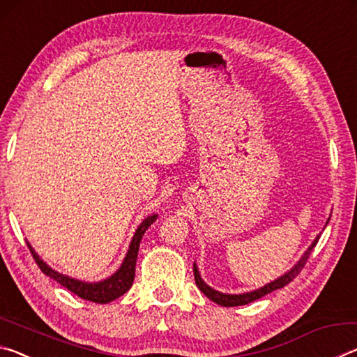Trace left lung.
<instances>
[{"label":"left lung","mask_w":357,"mask_h":357,"mask_svg":"<svg viewBox=\"0 0 357 357\" xmlns=\"http://www.w3.org/2000/svg\"><path fill=\"white\" fill-rule=\"evenodd\" d=\"M328 222H329V220H328ZM328 222H326V225H328ZM318 239H319V234L315 238V241H313L309 249L305 250L304 255L301 257L299 261L296 263V264L293 266V268L288 271V273L280 275L279 279H275L274 282L268 283V285H264V287H261V288L255 289V291H249V293H243V294H227V293L217 291V289H213L209 285H206V283L203 282L200 273H198L197 264L193 263V275H195V283H197V287L200 288V291H202L204 296H208V298H209L211 301H214L215 304L223 305V307L245 305V304H249V302H253V301H257V299H259V298H263L264 294L273 293L274 289H279V288H283L285 285H288V283L291 282V280L294 279V277L301 273L302 268H304V266H305L307 259H309L310 253H312V250H313V247H315L317 243H318Z\"/></svg>","instance_id":"8db88e82"}]
</instances>
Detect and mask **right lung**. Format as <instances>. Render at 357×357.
<instances>
[{
    "label": "right lung",
    "mask_w": 357,
    "mask_h": 357,
    "mask_svg": "<svg viewBox=\"0 0 357 357\" xmlns=\"http://www.w3.org/2000/svg\"><path fill=\"white\" fill-rule=\"evenodd\" d=\"M155 219H157V214L149 215L140 223V225H138L134 238H132V241H130L129 250H128V253H126V257L123 259V264L119 266V269L116 271V273L108 277V279H105V280L94 282V283L82 282V280L72 279V277H69V275L56 273L55 269H52L50 266L44 263V259H40L38 253L34 252L31 244L29 243H26V244L29 247V252H31L34 261L38 263L40 271L45 275H48L53 280H56L59 285L68 288L69 291L77 294L78 298L91 301V302H98V304H107V302H112L114 299H118L119 296H123L132 287V283H134L135 264H137V255H138V247H140V241L143 238L144 231H146L148 227Z\"/></svg>",
    "instance_id": "1"
}]
</instances>
